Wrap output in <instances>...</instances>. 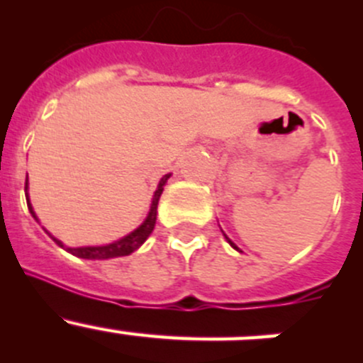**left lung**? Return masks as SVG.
<instances>
[{
	"label": "left lung",
	"instance_id": "8db88e82",
	"mask_svg": "<svg viewBox=\"0 0 363 363\" xmlns=\"http://www.w3.org/2000/svg\"><path fill=\"white\" fill-rule=\"evenodd\" d=\"M225 237H226V235H225ZM226 240H228V242H230V246H232V247H233V250H237V251H239V247H237V246H235V244H233V242H232V240H230V239H228V237H226Z\"/></svg>",
	"mask_w": 363,
	"mask_h": 363
}]
</instances>
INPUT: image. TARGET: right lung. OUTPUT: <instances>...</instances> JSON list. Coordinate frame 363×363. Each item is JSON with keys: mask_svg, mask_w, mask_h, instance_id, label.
Instances as JSON below:
<instances>
[{"mask_svg": "<svg viewBox=\"0 0 363 363\" xmlns=\"http://www.w3.org/2000/svg\"><path fill=\"white\" fill-rule=\"evenodd\" d=\"M172 174H167L161 177L160 184H158V189L155 191V196H152V203H151V208H149V214L147 218L144 219V223H142L140 226H138L137 230H133L131 233H128L126 237H123V239L116 240V242L112 244H105V246H87V247H65L63 242L61 240H57L56 237L50 235V239L54 240V242L57 244V246L65 247L68 252H72L73 256H79V258H86V259H108V258H117V256H128L131 255L133 251H137L138 247L142 246V244L147 240V237L151 235L152 230H155V225H156V214H158V202H160V196L161 193H163V186L167 184V181L170 179ZM26 189H28V181H26ZM26 202H28V208L29 212H31L33 218L38 221V218H36L35 211H33L31 207V202H29V195L26 193Z\"/></svg>", "mask_w": 363, "mask_h": 363, "instance_id": "right-lung-1", "label": "right lung"}]
</instances>
